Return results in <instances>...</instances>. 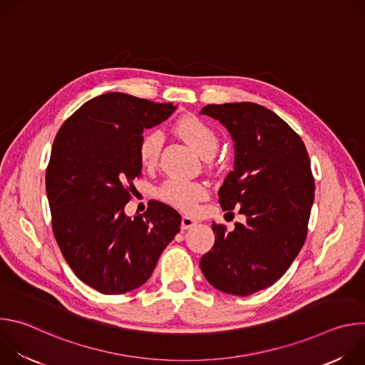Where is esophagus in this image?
<instances>
[{"instance_id":"esophagus-1","label":"esophagus","mask_w":365,"mask_h":365,"mask_svg":"<svg viewBox=\"0 0 365 365\" xmlns=\"http://www.w3.org/2000/svg\"><path fill=\"white\" fill-rule=\"evenodd\" d=\"M196 224H197L196 220H193V218H190V217H187V215H183V217H182V230H189V228L195 227Z\"/></svg>"}]
</instances>
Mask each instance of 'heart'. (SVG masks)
<instances>
[{
  "mask_svg": "<svg viewBox=\"0 0 365 365\" xmlns=\"http://www.w3.org/2000/svg\"><path fill=\"white\" fill-rule=\"evenodd\" d=\"M175 131L187 144H190L202 158H211L218 148L220 141L215 130L196 115L182 117L176 123ZM160 150V133L151 131L144 134L138 143V160L141 166L151 169L158 165ZM159 196L169 205L175 206L176 210L190 214L196 210L197 202L207 196V189L202 182L172 178L159 187Z\"/></svg>",
  "mask_w": 365,
  "mask_h": 365,
  "instance_id": "obj_1",
  "label": "heart"
}]
</instances>
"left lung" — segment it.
<instances>
[{
    "label": "left lung",
    "instance_id": "1",
    "mask_svg": "<svg viewBox=\"0 0 365 365\" xmlns=\"http://www.w3.org/2000/svg\"><path fill=\"white\" fill-rule=\"evenodd\" d=\"M200 114L231 134L234 170L218 196L245 222H212L215 244L202 255L205 279L224 293L248 296L276 283L304 244L315 180L302 138L279 115L252 102L206 106Z\"/></svg>",
    "mask_w": 365,
    "mask_h": 365
}]
</instances>
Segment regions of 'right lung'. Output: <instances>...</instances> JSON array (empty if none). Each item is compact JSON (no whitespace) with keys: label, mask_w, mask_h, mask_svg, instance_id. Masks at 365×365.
Here are the masks:
<instances>
[{"label":"right lung","mask_w":365,"mask_h":365,"mask_svg":"<svg viewBox=\"0 0 365 365\" xmlns=\"http://www.w3.org/2000/svg\"><path fill=\"white\" fill-rule=\"evenodd\" d=\"M176 107L121 92L85 102L61 127L46 169L51 228L69 267L103 294L144 284L180 231L178 211L153 202L130 218L124 206L141 175L143 131Z\"/></svg>","instance_id":"1"}]
</instances>
